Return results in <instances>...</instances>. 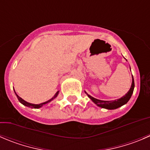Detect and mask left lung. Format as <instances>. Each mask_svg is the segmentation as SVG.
Returning a JSON list of instances; mask_svg holds the SVG:
<instances>
[{"label":"left lung","mask_w":150,"mask_h":150,"mask_svg":"<svg viewBox=\"0 0 150 150\" xmlns=\"http://www.w3.org/2000/svg\"><path fill=\"white\" fill-rule=\"evenodd\" d=\"M134 86H135V84H134V79H133H133H132V84H131V87H130V90L128 91V92L125 94V96H123L121 98L118 99V100H111V101H105V100H97V99L94 98V97H91L90 96L89 94H86L88 95V97L97 105V106L99 107H101L103 108H106V109H108V110H112V109H116V108H118L121 107L123 105L126 104L127 102L129 101V100L130 99L131 97L132 94L133 92V89H134Z\"/></svg>","instance_id":"8db88e82"}]
</instances>
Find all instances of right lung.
Instances as JSON below:
<instances>
[{
	"label": "right lung",
	"instance_id": "1",
	"mask_svg": "<svg viewBox=\"0 0 150 150\" xmlns=\"http://www.w3.org/2000/svg\"><path fill=\"white\" fill-rule=\"evenodd\" d=\"M14 92H15V91H14ZM58 94H59V91H57V92H56V94H55L54 97H52V98L50 99V100H47V101L45 102V103H40V104H32V103H28V102L25 101L24 100H23V99H22L21 97H19V96L17 95V94H16V93H15L16 96H17V99H18V100H19V101H20V103H21L22 104L24 105H25V106H27V107H30V108H40L42 107V106L44 105H45V104H47V103H50V101H52V100H53V99L56 98V97H57V96H58Z\"/></svg>",
	"mask_w": 150,
	"mask_h": 150
}]
</instances>
